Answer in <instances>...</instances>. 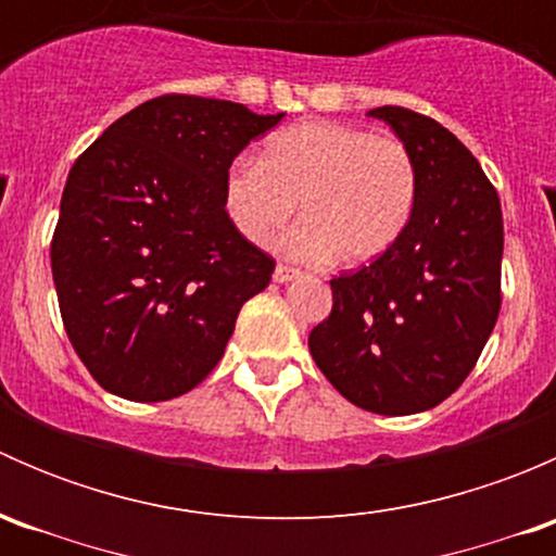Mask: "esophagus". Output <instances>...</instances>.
I'll return each mask as SVG.
<instances>
[{
	"label": "esophagus",
	"mask_w": 556,
	"mask_h": 556,
	"mask_svg": "<svg viewBox=\"0 0 556 556\" xmlns=\"http://www.w3.org/2000/svg\"><path fill=\"white\" fill-rule=\"evenodd\" d=\"M301 277V271L299 268H293V266H285V263H279L277 268H274V282H293V279H299Z\"/></svg>",
	"instance_id": "esophagus-1"
}]
</instances>
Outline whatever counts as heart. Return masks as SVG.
Segmentation results:
<instances>
[{
	"mask_svg": "<svg viewBox=\"0 0 556 556\" xmlns=\"http://www.w3.org/2000/svg\"><path fill=\"white\" fill-rule=\"evenodd\" d=\"M419 199L412 148L371 128L304 121L263 144L261 161L231 166L223 201L233 226L257 247H271L299 212L288 237L304 261L339 257L344 266L377 261L406 233Z\"/></svg>",
	"mask_w": 556,
	"mask_h": 556,
	"instance_id": "1",
	"label": "heart"
}]
</instances>
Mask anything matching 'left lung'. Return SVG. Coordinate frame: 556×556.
<instances>
[{"mask_svg": "<svg viewBox=\"0 0 556 556\" xmlns=\"http://www.w3.org/2000/svg\"><path fill=\"white\" fill-rule=\"evenodd\" d=\"M419 164V199L395 247L330 279L333 309L309 333L319 371L387 417L428 412L465 382L501 312L503 212L457 137L406 106L368 112Z\"/></svg>", "mask_w": 556, "mask_h": 556, "instance_id": "left-lung-1", "label": "left lung"}]
</instances>
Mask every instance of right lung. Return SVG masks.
Segmentation results:
<instances>
[{"label": "right lung", "mask_w": 556, "mask_h": 556, "mask_svg": "<svg viewBox=\"0 0 556 556\" xmlns=\"http://www.w3.org/2000/svg\"><path fill=\"white\" fill-rule=\"evenodd\" d=\"M282 115L166 93L75 161L50 266L66 336L106 392L169 401L220 363L239 309L274 271L228 217L223 185Z\"/></svg>", "instance_id": "add662e5"}]
</instances>
